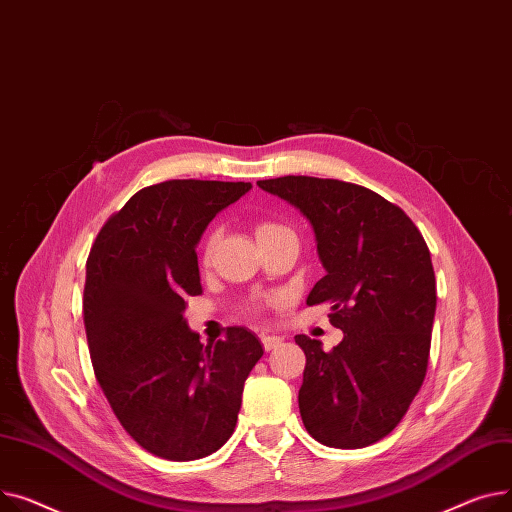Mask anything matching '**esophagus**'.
I'll return each mask as SVG.
<instances>
[{"instance_id":"34e87169","label":"esophagus","mask_w":512,"mask_h":512,"mask_svg":"<svg viewBox=\"0 0 512 512\" xmlns=\"http://www.w3.org/2000/svg\"><path fill=\"white\" fill-rule=\"evenodd\" d=\"M281 337H275V335H262L260 337V343H262V347H264V351H273L275 347H279L281 345Z\"/></svg>"}]
</instances>
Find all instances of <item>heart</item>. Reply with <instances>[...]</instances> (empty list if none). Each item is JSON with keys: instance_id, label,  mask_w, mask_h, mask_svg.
I'll return each mask as SVG.
<instances>
[{"instance_id": "1", "label": "heart", "mask_w": 512, "mask_h": 512, "mask_svg": "<svg viewBox=\"0 0 512 512\" xmlns=\"http://www.w3.org/2000/svg\"><path fill=\"white\" fill-rule=\"evenodd\" d=\"M283 231H289V229H287L285 225H281V223H275V221H262V223H258V225H256V229H254L258 242H264V239L273 237V235H279V233H283ZM210 244H213V237H208L206 250H210ZM262 308H264V302H258V304H254V306H252V310H254V312H260Z\"/></svg>"}]
</instances>
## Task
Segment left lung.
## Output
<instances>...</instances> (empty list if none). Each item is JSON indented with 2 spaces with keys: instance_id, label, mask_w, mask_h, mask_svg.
Instances as JSON below:
<instances>
[{
  "instance_id": "left-lung-1",
  "label": "left lung",
  "mask_w": 512,
  "mask_h": 512,
  "mask_svg": "<svg viewBox=\"0 0 512 512\" xmlns=\"http://www.w3.org/2000/svg\"><path fill=\"white\" fill-rule=\"evenodd\" d=\"M258 186L310 219L326 275L306 304H330L343 341L330 351L306 335L299 413L333 448H364L397 428L428 372L436 277L426 239L403 210L341 179L285 175Z\"/></svg>"
}]
</instances>
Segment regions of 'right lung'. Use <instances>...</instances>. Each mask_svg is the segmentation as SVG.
I'll return each instance as SVG.
<instances>
[{
    "mask_svg": "<svg viewBox=\"0 0 512 512\" xmlns=\"http://www.w3.org/2000/svg\"><path fill=\"white\" fill-rule=\"evenodd\" d=\"M250 182L169 179L136 192L101 227L86 260L82 316L90 362L124 430L161 459L194 461L235 430L262 345L244 326L202 345L184 318L200 295L196 244Z\"/></svg>",
    "mask_w": 512,
    "mask_h": 512,
    "instance_id": "obj_1",
    "label": "right lung"
}]
</instances>
